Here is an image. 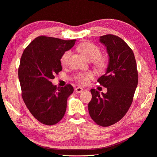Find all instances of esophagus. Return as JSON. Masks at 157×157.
Wrapping results in <instances>:
<instances>
[{
	"label": "esophagus",
	"instance_id": "obj_1",
	"mask_svg": "<svg viewBox=\"0 0 157 157\" xmlns=\"http://www.w3.org/2000/svg\"><path fill=\"white\" fill-rule=\"evenodd\" d=\"M83 90V89L81 87H77L75 89V91L77 93H80V92H82Z\"/></svg>",
	"mask_w": 157,
	"mask_h": 157
}]
</instances>
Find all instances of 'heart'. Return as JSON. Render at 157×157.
Returning <instances> with one entry per match:
<instances>
[{"label":"heart","mask_w":157,"mask_h":157,"mask_svg":"<svg viewBox=\"0 0 157 157\" xmlns=\"http://www.w3.org/2000/svg\"><path fill=\"white\" fill-rule=\"evenodd\" d=\"M79 50L90 61H92L94 66L100 71H105L108 67L109 60L107 56L101 54V49L96 44L86 41L80 44ZM72 52L71 50H66L60 57V63L63 67L67 66L71 59ZM95 75L93 72L79 73L75 75V79L81 85H86L89 81L93 79Z\"/></svg>","instance_id":"1"}]
</instances>
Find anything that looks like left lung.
I'll return each mask as SVG.
<instances>
[{
    "mask_svg": "<svg viewBox=\"0 0 157 157\" xmlns=\"http://www.w3.org/2000/svg\"><path fill=\"white\" fill-rule=\"evenodd\" d=\"M107 47L109 63L106 73L98 79L107 89L104 94L92 89L89 112L94 122L108 127L118 122L129 109L138 85L136 62L132 49L118 36L107 34L100 37Z\"/></svg>",
    "mask_w": 157,
    "mask_h": 157,
    "instance_id": "1",
    "label": "left lung"
}]
</instances>
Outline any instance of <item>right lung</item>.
<instances>
[{
    "instance_id": "add662e5",
    "label": "right lung",
    "mask_w": 157,
    "mask_h": 157,
    "mask_svg": "<svg viewBox=\"0 0 157 157\" xmlns=\"http://www.w3.org/2000/svg\"><path fill=\"white\" fill-rule=\"evenodd\" d=\"M75 42L40 36L21 56L18 75L22 98L34 118L44 125H55L63 118L67 99L74 91L71 85L57 87L50 80L62 71L60 57Z\"/></svg>"
}]
</instances>
